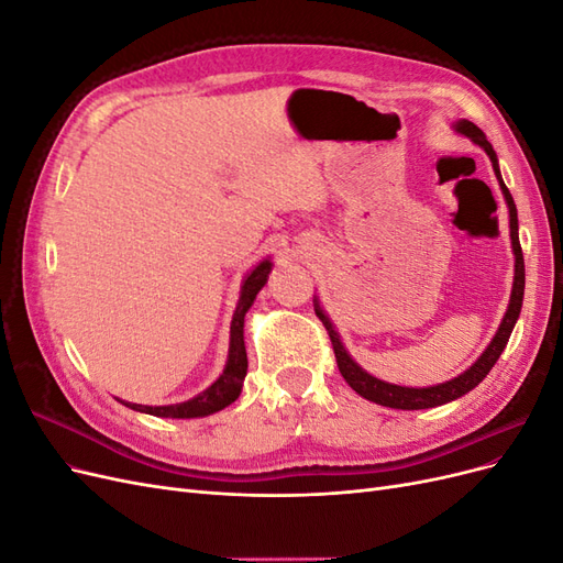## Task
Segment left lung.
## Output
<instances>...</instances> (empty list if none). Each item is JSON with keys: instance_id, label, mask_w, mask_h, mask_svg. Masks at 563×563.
Returning <instances> with one entry per match:
<instances>
[{"instance_id": "obj_1", "label": "left lung", "mask_w": 563, "mask_h": 563, "mask_svg": "<svg viewBox=\"0 0 563 563\" xmlns=\"http://www.w3.org/2000/svg\"><path fill=\"white\" fill-rule=\"evenodd\" d=\"M455 129L460 133L470 135V139L476 145H482L486 150V155L493 162V172H496V176L500 180V190H503L505 201H507V207H509V236H512V249H515V286H512V298H509V308H507V312L503 317L500 329H498L496 338L490 340V345L486 347V352L463 373V376H457V378H453L449 383H441V385H434V387L389 385V383H383L378 378L368 376V373L362 366H356L352 362V356L347 354L343 343H340V335L335 333L333 323L329 321V317L323 314L319 305L314 302V312H317V317L321 319V323L329 331L331 345H333V352H335V362H338L340 373H343L345 383L356 391V395H362L364 399H368L373 404L387 406V408H401V411H418V408H434V406H441V404H449V401H453L457 397L467 395L470 389H474L476 385H479L488 376V371L496 366L498 356L503 354L509 335H512V329H515V323H517L519 312H521L526 277H523V253H521V244H519V220H517L515 199H512V195H509L507 185L500 178L498 157H496V152H493L490 143L486 141L484 131L479 126H474L472 122H467V119H463V122H457Z\"/></svg>"}]
</instances>
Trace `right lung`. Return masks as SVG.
<instances>
[{"label": "right lung", "instance_id": "obj_1", "mask_svg": "<svg viewBox=\"0 0 563 563\" xmlns=\"http://www.w3.org/2000/svg\"><path fill=\"white\" fill-rule=\"evenodd\" d=\"M269 261H263L253 267L251 275L244 279L242 286V296H240V305H236L234 317H232V327H230V354H228V364L223 376H220L209 389H203L199 397L183 401V404H174V406H141V404H126L133 411H143L150 416L157 418H201V416H211L220 408L230 406L242 391V383L246 378V368H249V360H246V347H244V317L249 312V308L253 305L255 296H258L261 288L267 282L269 275Z\"/></svg>", "mask_w": 563, "mask_h": 563}]
</instances>
